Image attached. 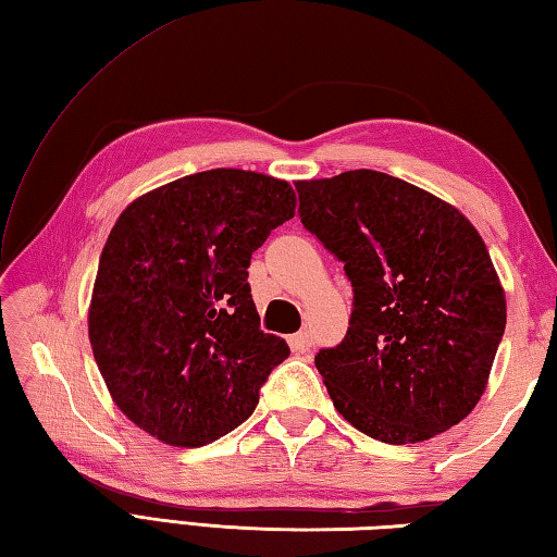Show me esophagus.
Masks as SVG:
<instances>
[{"label": "esophagus", "instance_id": "esophagus-1", "mask_svg": "<svg viewBox=\"0 0 557 557\" xmlns=\"http://www.w3.org/2000/svg\"><path fill=\"white\" fill-rule=\"evenodd\" d=\"M288 344H290V351H293V354H296V356H302V354H308V351H310L312 339H310V334H308V332H298V334H290Z\"/></svg>", "mask_w": 557, "mask_h": 557}]
</instances>
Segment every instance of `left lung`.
Segmentation results:
<instances>
[{
    "label": "left lung",
    "mask_w": 557,
    "mask_h": 557,
    "mask_svg": "<svg viewBox=\"0 0 557 557\" xmlns=\"http://www.w3.org/2000/svg\"><path fill=\"white\" fill-rule=\"evenodd\" d=\"M302 227L344 264V339L314 356L337 412L383 444H417L470 414L505 337V290L478 230L391 174L298 182Z\"/></svg>",
    "instance_id": "1"
}]
</instances>
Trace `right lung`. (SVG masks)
<instances>
[{
  "label": "right lung",
  "mask_w": 557,
  "mask_h": 557,
  "mask_svg": "<svg viewBox=\"0 0 557 557\" xmlns=\"http://www.w3.org/2000/svg\"><path fill=\"white\" fill-rule=\"evenodd\" d=\"M296 211L274 176L208 170L133 201L99 259L89 342L121 412L172 446L249 419L288 344L259 327L251 251Z\"/></svg>",
  "instance_id": "obj_1"
}]
</instances>
